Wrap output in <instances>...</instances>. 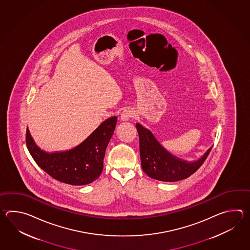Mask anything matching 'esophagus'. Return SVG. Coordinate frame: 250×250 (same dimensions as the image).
Masks as SVG:
<instances>
[{
	"instance_id": "obj_1",
	"label": "esophagus",
	"mask_w": 250,
	"mask_h": 250,
	"mask_svg": "<svg viewBox=\"0 0 250 250\" xmlns=\"http://www.w3.org/2000/svg\"><path fill=\"white\" fill-rule=\"evenodd\" d=\"M134 116V112L130 109H127L125 111H123V113L121 114V121L123 122H127L130 118Z\"/></svg>"
}]
</instances>
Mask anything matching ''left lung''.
<instances>
[{"instance_id":"1","label":"left lung","mask_w":250,"mask_h":250,"mask_svg":"<svg viewBox=\"0 0 250 250\" xmlns=\"http://www.w3.org/2000/svg\"><path fill=\"white\" fill-rule=\"evenodd\" d=\"M139 136L141 166L146 175L157 181H181L196 172L207 159L212 146L194 161H187L175 156L165 149L148 128L137 123Z\"/></svg>"}]
</instances>
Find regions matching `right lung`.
<instances>
[{"label": "right lung", "instance_id": "right-lung-1", "mask_svg": "<svg viewBox=\"0 0 250 250\" xmlns=\"http://www.w3.org/2000/svg\"><path fill=\"white\" fill-rule=\"evenodd\" d=\"M116 123V116L108 118L78 146L51 153L38 146L27 127V149L38 166L53 179L69 185H86L103 171L105 150Z\"/></svg>", "mask_w": 250, "mask_h": 250}]
</instances>
